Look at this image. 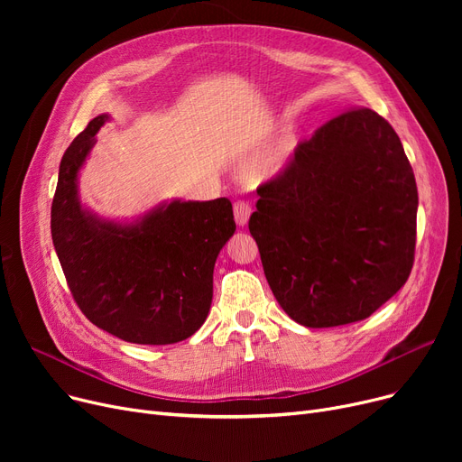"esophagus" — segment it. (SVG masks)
<instances>
[{
	"label": "esophagus",
	"instance_id": "1",
	"mask_svg": "<svg viewBox=\"0 0 462 462\" xmlns=\"http://www.w3.org/2000/svg\"><path fill=\"white\" fill-rule=\"evenodd\" d=\"M234 217H236V223L239 226H245L247 221H249V217H251V204L244 199L236 200L234 202Z\"/></svg>",
	"mask_w": 462,
	"mask_h": 462
}]
</instances>
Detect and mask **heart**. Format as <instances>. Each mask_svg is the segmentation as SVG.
Wrapping results in <instances>:
<instances>
[{
    "label": "heart",
    "mask_w": 462,
    "mask_h": 462,
    "mask_svg": "<svg viewBox=\"0 0 462 462\" xmlns=\"http://www.w3.org/2000/svg\"><path fill=\"white\" fill-rule=\"evenodd\" d=\"M292 148H294L292 140H290V138L281 140L277 148L273 150V153L263 161L262 172H263L265 176H273V174L281 172L282 166L286 164V161H288V157H290V153H292Z\"/></svg>",
    "instance_id": "obj_1"
}]
</instances>
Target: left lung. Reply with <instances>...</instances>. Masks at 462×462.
<instances>
[{"label": "left lung", "mask_w": 462, "mask_h": 462, "mask_svg": "<svg viewBox=\"0 0 462 462\" xmlns=\"http://www.w3.org/2000/svg\"><path fill=\"white\" fill-rule=\"evenodd\" d=\"M249 218L265 279L307 328L365 320L408 281L418 187L402 143L371 108H350L300 142Z\"/></svg>", "instance_id": "1"}]
</instances>
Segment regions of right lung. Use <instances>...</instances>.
<instances>
[{"instance_id": "1", "label": "right lung", "mask_w": 462, "mask_h": 462, "mask_svg": "<svg viewBox=\"0 0 462 462\" xmlns=\"http://www.w3.org/2000/svg\"><path fill=\"white\" fill-rule=\"evenodd\" d=\"M108 116L70 142L52 200V241L86 319L134 345H172L199 331L215 260L236 230L228 199L161 204L134 225L101 221L79 200V170Z\"/></svg>"}]
</instances>
